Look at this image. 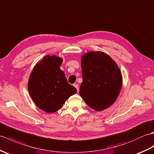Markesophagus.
<instances>
[{
    "mask_svg": "<svg viewBox=\"0 0 154 154\" xmlns=\"http://www.w3.org/2000/svg\"><path fill=\"white\" fill-rule=\"evenodd\" d=\"M73 86L76 88V90H77V91L78 92V91H79V86H78V84H74Z\"/></svg>",
    "mask_w": 154,
    "mask_h": 154,
    "instance_id": "34e87169",
    "label": "esophagus"
}]
</instances>
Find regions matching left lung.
I'll use <instances>...</instances> for the list:
<instances>
[{
    "label": "left lung",
    "mask_w": 154,
    "mask_h": 154,
    "mask_svg": "<svg viewBox=\"0 0 154 154\" xmlns=\"http://www.w3.org/2000/svg\"><path fill=\"white\" fill-rule=\"evenodd\" d=\"M80 95L96 111L109 107L117 100L122 86V76L117 63L107 53L90 51L81 57Z\"/></svg>",
    "instance_id": "obj_1"
}]
</instances>
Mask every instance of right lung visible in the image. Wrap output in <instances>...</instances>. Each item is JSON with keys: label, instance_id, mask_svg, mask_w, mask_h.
Returning a JSON list of instances; mask_svg holds the SVG:
<instances>
[{"label": "right lung", "instance_id": "right-lung-1", "mask_svg": "<svg viewBox=\"0 0 154 154\" xmlns=\"http://www.w3.org/2000/svg\"><path fill=\"white\" fill-rule=\"evenodd\" d=\"M63 61L61 57L47 54L35 64L29 77L30 97L37 107L48 113L59 110L70 96L77 92L60 70Z\"/></svg>", "mask_w": 154, "mask_h": 154}]
</instances>
